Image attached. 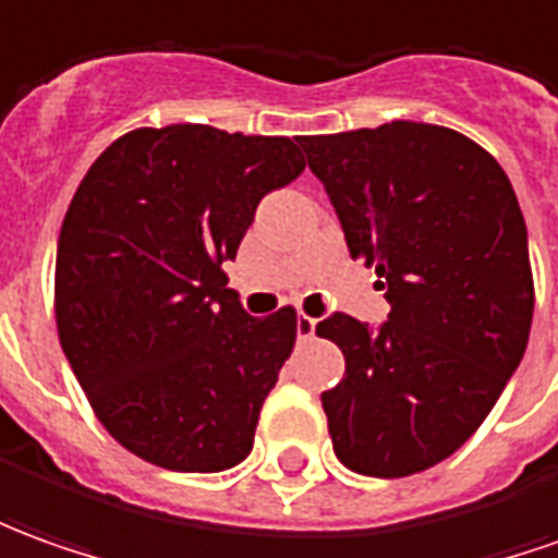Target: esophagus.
Segmentation results:
<instances>
[{
  "label": "esophagus",
  "instance_id": "1",
  "mask_svg": "<svg viewBox=\"0 0 558 558\" xmlns=\"http://www.w3.org/2000/svg\"><path fill=\"white\" fill-rule=\"evenodd\" d=\"M314 327H317V320L308 317V314H299V317H295V332H299V339H311V336H314Z\"/></svg>",
  "mask_w": 558,
  "mask_h": 558
}]
</instances>
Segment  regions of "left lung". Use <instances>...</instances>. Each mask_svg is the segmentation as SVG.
Returning a JSON list of instances; mask_svg holds the SVG:
<instances>
[{
    "mask_svg": "<svg viewBox=\"0 0 558 558\" xmlns=\"http://www.w3.org/2000/svg\"><path fill=\"white\" fill-rule=\"evenodd\" d=\"M351 256L375 268L390 314L342 311L317 336L344 354L320 393L332 449L366 476H409L486 422L529 344V231L501 165L458 131L390 121L299 136Z\"/></svg>",
    "mask_w": 558,
    "mask_h": 558,
    "instance_id": "left-lung-1",
    "label": "left lung"
}]
</instances>
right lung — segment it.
<instances>
[{"label": "right lung", "mask_w": 558, "mask_h": 558, "mask_svg": "<svg viewBox=\"0 0 558 558\" xmlns=\"http://www.w3.org/2000/svg\"><path fill=\"white\" fill-rule=\"evenodd\" d=\"M290 136L140 128L90 165L57 241L63 354L128 452L216 473L253 449L295 311L250 317L222 265L305 158Z\"/></svg>", "instance_id": "add662e5"}]
</instances>
